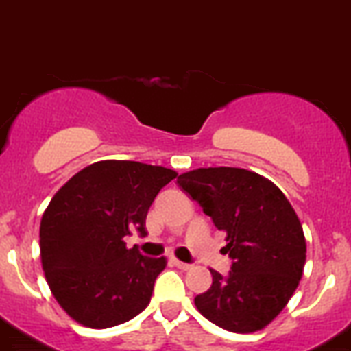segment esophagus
<instances>
[{"mask_svg": "<svg viewBox=\"0 0 351 351\" xmlns=\"http://www.w3.org/2000/svg\"><path fill=\"white\" fill-rule=\"evenodd\" d=\"M171 262L175 264L176 267H178V269H183V271L191 269V264H187V262H182V261H178V258H171Z\"/></svg>", "mask_w": 351, "mask_h": 351, "instance_id": "esophagus-1", "label": "esophagus"}]
</instances>
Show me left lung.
<instances>
[{
  "instance_id": "8db88e82",
  "label": "left lung",
  "mask_w": 351,
  "mask_h": 351,
  "mask_svg": "<svg viewBox=\"0 0 351 351\" xmlns=\"http://www.w3.org/2000/svg\"><path fill=\"white\" fill-rule=\"evenodd\" d=\"M178 185L226 232L232 258L227 276L210 269L213 283L194 299L195 308L230 332L264 329L304 269L306 239L292 204L273 182L241 168H199L180 175Z\"/></svg>"
}]
</instances>
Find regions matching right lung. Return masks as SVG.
<instances>
[{"label":"right lung","instance_id":"add662e5","mask_svg":"<svg viewBox=\"0 0 351 351\" xmlns=\"http://www.w3.org/2000/svg\"><path fill=\"white\" fill-rule=\"evenodd\" d=\"M178 173L134 160L94 162L56 192L40 223V257L53 298L90 329L131 320L150 302L166 257L128 248L147 234L150 204Z\"/></svg>","mask_w":351,"mask_h":351}]
</instances>
